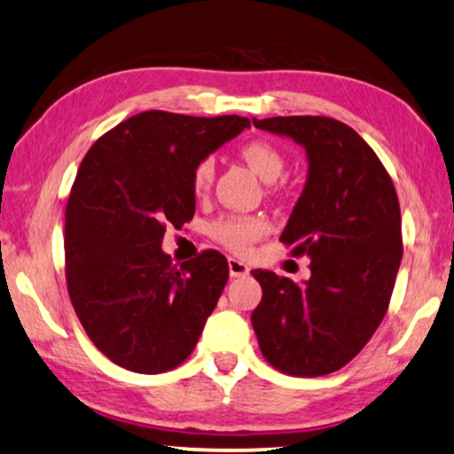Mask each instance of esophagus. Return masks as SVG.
I'll use <instances>...</instances> for the list:
<instances>
[{
	"instance_id": "esophagus-1",
	"label": "esophagus",
	"mask_w": 454,
	"mask_h": 454,
	"mask_svg": "<svg viewBox=\"0 0 454 454\" xmlns=\"http://www.w3.org/2000/svg\"><path fill=\"white\" fill-rule=\"evenodd\" d=\"M228 270H230V276H232V278H242V276H247V273H248V265L242 263L240 259L230 257L228 259Z\"/></svg>"
}]
</instances>
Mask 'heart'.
I'll return each instance as SVG.
<instances>
[{"mask_svg": "<svg viewBox=\"0 0 454 454\" xmlns=\"http://www.w3.org/2000/svg\"><path fill=\"white\" fill-rule=\"evenodd\" d=\"M240 154L248 162V166H251V168L267 183L276 181V178L284 172V154L276 148V145L263 142V139L248 142L245 148H242ZM214 172L215 164L212 156L197 162L193 178H191L195 193H206V191L212 187ZM265 232L267 222L263 218H259V215H232V218H224L215 222L212 226L214 239L222 242L224 247L232 248V251H242V248L251 245L253 240H257L259 236H263Z\"/></svg>", "mask_w": 454, "mask_h": 454, "instance_id": "heart-1", "label": "heart"}]
</instances>
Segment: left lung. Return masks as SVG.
Here are the masks:
<instances>
[{"label": "left lung", "mask_w": 454, "mask_h": 454, "mask_svg": "<svg viewBox=\"0 0 454 454\" xmlns=\"http://www.w3.org/2000/svg\"><path fill=\"white\" fill-rule=\"evenodd\" d=\"M306 150L309 175L279 240L310 259L294 284L254 270L263 298L251 323L261 354L292 376L335 372L360 354L385 317L397 278L401 209L374 150L329 117L253 119Z\"/></svg>", "instance_id": "8db88e82"}]
</instances>
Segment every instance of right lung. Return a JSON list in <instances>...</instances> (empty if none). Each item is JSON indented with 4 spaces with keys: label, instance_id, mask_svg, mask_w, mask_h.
<instances>
[{
    "label": "right lung",
    "instance_id": "1",
    "mask_svg": "<svg viewBox=\"0 0 454 454\" xmlns=\"http://www.w3.org/2000/svg\"><path fill=\"white\" fill-rule=\"evenodd\" d=\"M251 127L239 114L145 111L88 150L66 209L67 292L108 360L158 374L187 360L228 282V261L203 251L181 267L162 251L166 226L195 214L193 170Z\"/></svg>",
    "mask_w": 454,
    "mask_h": 454
}]
</instances>
